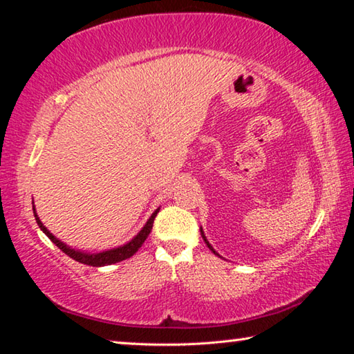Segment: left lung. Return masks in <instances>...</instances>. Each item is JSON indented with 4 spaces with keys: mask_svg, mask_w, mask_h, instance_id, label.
Instances as JSON below:
<instances>
[{
    "mask_svg": "<svg viewBox=\"0 0 354 354\" xmlns=\"http://www.w3.org/2000/svg\"><path fill=\"white\" fill-rule=\"evenodd\" d=\"M200 232H201V237H203V241H205V242H206V245H207V247H209V250H211L214 254H217V256H220V254L217 253V251H215V250L212 248V245H211V243H209V241H207V239H206V236H205V231H203V227H200Z\"/></svg>",
    "mask_w": 354,
    "mask_h": 354,
    "instance_id": "left-lung-1",
    "label": "left lung"
}]
</instances>
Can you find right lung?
Returning <instances> with one entry per match:
<instances>
[{
  "instance_id": "obj_1",
  "label": "right lung",
  "mask_w": 354,
  "mask_h": 354,
  "mask_svg": "<svg viewBox=\"0 0 354 354\" xmlns=\"http://www.w3.org/2000/svg\"><path fill=\"white\" fill-rule=\"evenodd\" d=\"M32 211H34V217L35 221H37V225L41 231L45 232V234L50 237V241L56 245V247L61 248L65 254H68L71 259H75L81 263H86V266H92V267H103V266H111V263H117L120 261H124L128 259V257L133 256L137 250L142 247V243L147 241V237L149 236V232L153 230V223H154V218L156 215L159 212V207L156 209V211L151 214V217L148 218V221L145 225H143L142 230L137 232V234L131 239L129 242H127L124 245H120L117 248H111V250H106V251H100V253H84V251L80 250H75L68 247V245H65L64 242L59 241L56 239V236H53L50 231L46 230V226H44L41 223L37 212H35V207L32 206Z\"/></svg>"
}]
</instances>
